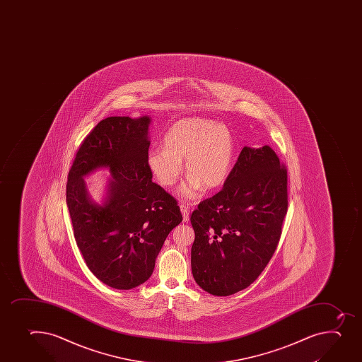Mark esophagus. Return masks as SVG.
<instances>
[{"label":"esophagus","instance_id":"esophagus-1","mask_svg":"<svg viewBox=\"0 0 362 362\" xmlns=\"http://www.w3.org/2000/svg\"><path fill=\"white\" fill-rule=\"evenodd\" d=\"M179 206H180V211L183 214L184 222H189V208L185 204H180Z\"/></svg>","mask_w":362,"mask_h":362}]
</instances>
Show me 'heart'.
<instances>
[{"mask_svg":"<svg viewBox=\"0 0 362 362\" xmlns=\"http://www.w3.org/2000/svg\"><path fill=\"white\" fill-rule=\"evenodd\" d=\"M165 146L153 147L146 157L151 175L161 187L175 184L183 172L190 173L179 187L184 199L197 197L203 189H216L229 177L235 154L230 129L210 119L185 118L175 122L164 138Z\"/></svg>","mask_w":362,"mask_h":362,"instance_id":"heart-1","label":"heart"}]
</instances>
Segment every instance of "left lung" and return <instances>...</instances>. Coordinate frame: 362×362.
Returning a JSON list of instances; mask_svg holds the SVG:
<instances>
[{"instance_id": "left-lung-1", "label": "left lung", "mask_w": 362, "mask_h": 362, "mask_svg": "<svg viewBox=\"0 0 362 362\" xmlns=\"http://www.w3.org/2000/svg\"><path fill=\"white\" fill-rule=\"evenodd\" d=\"M286 184V166L272 147H243L222 190L191 215V268L202 289L229 296L261 275L282 233Z\"/></svg>"}]
</instances>
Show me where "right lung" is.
<instances>
[{
	"instance_id": "1",
	"label": "right lung",
	"mask_w": 362,
	"mask_h": 362,
	"mask_svg": "<svg viewBox=\"0 0 362 362\" xmlns=\"http://www.w3.org/2000/svg\"><path fill=\"white\" fill-rule=\"evenodd\" d=\"M151 118L110 117L85 138L69 170L66 202L87 267L115 289L146 282L168 233L183 221L177 201L152 182L146 157ZM112 172L103 205L88 194L85 176Z\"/></svg>"
}]
</instances>
